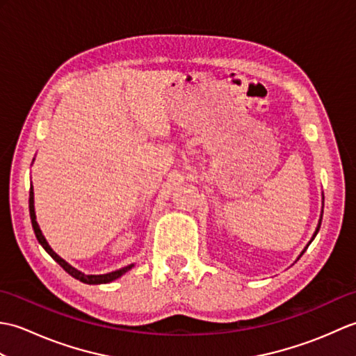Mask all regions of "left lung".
<instances>
[{"label": "left lung", "instance_id": "8db88e82", "mask_svg": "<svg viewBox=\"0 0 356 356\" xmlns=\"http://www.w3.org/2000/svg\"><path fill=\"white\" fill-rule=\"evenodd\" d=\"M323 200H324V197H323ZM323 208H324V207H323ZM321 218H323V211H321V216H320V222H318V226H316V229H315V232H314V236H312L311 241H309V243H307V246H306V248L303 249V252H301V254H300V257L305 254V251H306V249L309 248V245H311V243H312V240H314V238L316 237V234H318V231H320V226H321ZM300 257H298V259H300Z\"/></svg>", "mask_w": 356, "mask_h": 356}]
</instances>
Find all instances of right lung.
<instances>
[{"label": "right lung", "instance_id": "obj_1", "mask_svg": "<svg viewBox=\"0 0 356 356\" xmlns=\"http://www.w3.org/2000/svg\"><path fill=\"white\" fill-rule=\"evenodd\" d=\"M35 200H33V186L30 185V194H29V211H30V218H32V226H33V231H35V236L38 238V241H40V245L47 251V254L51 257L53 260H55L59 266H61L67 274H70L73 278L79 280V282L82 283H87V284H104V283H110L113 282V280H116L119 277H122L125 272L130 270L134 264H128V266L122 268V269H118V270H113V272H108V274H102V275H88V274H84V272L78 270L76 268H73L72 264L67 263L64 259H61L53 249L50 248V245L47 243V240H45V237L42 236V231L40 229V225H38L36 222V214H35Z\"/></svg>", "mask_w": 356, "mask_h": 356}]
</instances>
